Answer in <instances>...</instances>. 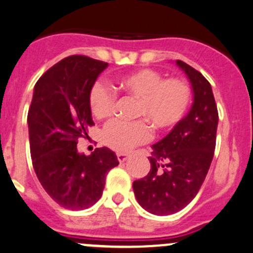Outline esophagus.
I'll use <instances>...</instances> for the list:
<instances>
[{
    "label": "esophagus",
    "instance_id": "34e87169",
    "mask_svg": "<svg viewBox=\"0 0 253 253\" xmlns=\"http://www.w3.org/2000/svg\"><path fill=\"white\" fill-rule=\"evenodd\" d=\"M117 158H118V160H119V163H125V161L129 159V155L128 154H124V153H118Z\"/></svg>",
    "mask_w": 253,
    "mask_h": 253
}]
</instances>
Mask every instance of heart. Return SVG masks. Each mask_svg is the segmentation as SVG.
Wrapping results in <instances>:
<instances>
[{"label":"heart","mask_w":253,"mask_h":253,"mask_svg":"<svg viewBox=\"0 0 253 253\" xmlns=\"http://www.w3.org/2000/svg\"><path fill=\"white\" fill-rule=\"evenodd\" d=\"M114 88L133 95L139 102L136 115L144 117L151 128L164 131L184 118L190 100V86L181 79H164L153 69H140L125 74L115 81ZM115 94L102 81L93 84L89 92V108L97 119L109 117ZM103 141L117 151H129L150 138V129L141 120L122 123L113 120L105 125Z\"/></svg>","instance_id":"obj_1"}]
</instances>
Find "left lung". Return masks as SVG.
Segmentation results:
<instances>
[{
    "mask_svg": "<svg viewBox=\"0 0 253 253\" xmlns=\"http://www.w3.org/2000/svg\"><path fill=\"white\" fill-rule=\"evenodd\" d=\"M192 89L189 113L154 144L150 171L133 182L139 205L158 216L182 210L200 190L213 158L218 113L212 88L196 69L177 59Z\"/></svg>",
    "mask_w": 253,
    "mask_h": 253,
    "instance_id": "left-lung-1",
    "label": "left lung"
}]
</instances>
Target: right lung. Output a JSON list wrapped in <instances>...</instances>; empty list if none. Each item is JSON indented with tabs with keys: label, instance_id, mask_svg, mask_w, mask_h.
Listing matches in <instances>:
<instances>
[{
	"label": "right lung",
	"instance_id": "obj_1",
	"mask_svg": "<svg viewBox=\"0 0 253 253\" xmlns=\"http://www.w3.org/2000/svg\"><path fill=\"white\" fill-rule=\"evenodd\" d=\"M108 63L71 56L48 69L36 83L28 110L32 164L41 185L58 205L83 210L104 190L108 171L119 164L114 151L97 148L78 153V138L94 125L89 92Z\"/></svg>",
	"mask_w": 253,
	"mask_h": 253
}]
</instances>
